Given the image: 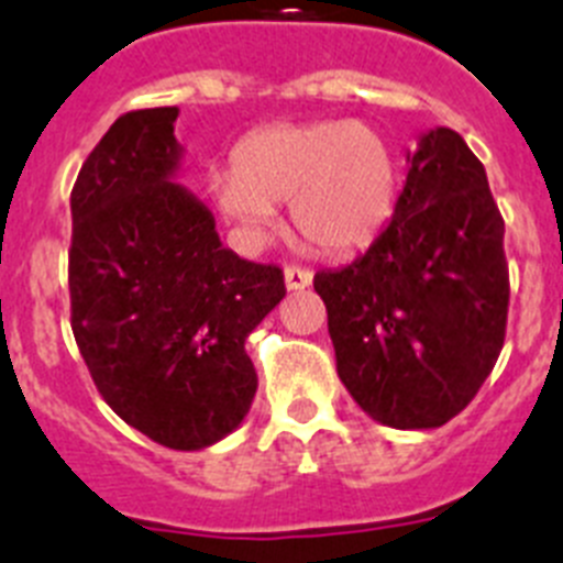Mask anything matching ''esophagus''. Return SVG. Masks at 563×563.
<instances>
[{
	"instance_id": "esophagus-1",
	"label": "esophagus",
	"mask_w": 563,
	"mask_h": 563,
	"mask_svg": "<svg viewBox=\"0 0 563 563\" xmlns=\"http://www.w3.org/2000/svg\"><path fill=\"white\" fill-rule=\"evenodd\" d=\"M283 280H286L288 291H302V288H309L314 275H311L309 268H300V266H286L283 272Z\"/></svg>"
}]
</instances>
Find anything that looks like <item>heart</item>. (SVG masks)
<instances>
[{
	"label": "heart",
	"mask_w": 563,
	"mask_h": 563,
	"mask_svg": "<svg viewBox=\"0 0 563 563\" xmlns=\"http://www.w3.org/2000/svg\"><path fill=\"white\" fill-rule=\"evenodd\" d=\"M209 195L249 246L277 227L275 203H288L309 246L354 254L394 214L397 161L383 135L354 121L275 124L234 146L232 169L212 173Z\"/></svg>",
	"instance_id": "heart-1"
}]
</instances>
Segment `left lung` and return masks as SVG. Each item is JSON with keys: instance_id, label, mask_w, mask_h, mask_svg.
I'll return each mask as SVG.
<instances>
[{"instance_id": "1", "label": "left lung", "mask_w": 563, "mask_h": 563, "mask_svg": "<svg viewBox=\"0 0 563 563\" xmlns=\"http://www.w3.org/2000/svg\"><path fill=\"white\" fill-rule=\"evenodd\" d=\"M336 374L376 422H451L505 345V221L482 161L448 126L419 135L388 227L351 266L320 272Z\"/></svg>"}]
</instances>
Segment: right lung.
<instances>
[{"mask_svg": "<svg viewBox=\"0 0 563 563\" xmlns=\"http://www.w3.org/2000/svg\"><path fill=\"white\" fill-rule=\"evenodd\" d=\"M178 107L121 115L70 195V309L92 383L126 424L173 451L221 442L257 374L246 336L286 297L277 266L221 243L214 214L175 180Z\"/></svg>", "mask_w": 563, "mask_h": 563, "instance_id": "right-lung-1", "label": "right lung"}]
</instances>
